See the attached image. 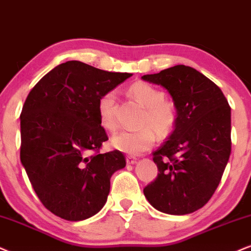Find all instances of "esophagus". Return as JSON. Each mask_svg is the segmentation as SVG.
<instances>
[{
  "mask_svg": "<svg viewBox=\"0 0 251 251\" xmlns=\"http://www.w3.org/2000/svg\"><path fill=\"white\" fill-rule=\"evenodd\" d=\"M126 163L127 164H134L136 163V158L133 156H126Z\"/></svg>",
  "mask_w": 251,
  "mask_h": 251,
  "instance_id": "esophagus-1",
  "label": "esophagus"
}]
</instances>
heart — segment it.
<instances>
[{
	"label": "heart",
	"mask_w": 251,
	"mask_h": 251,
	"mask_svg": "<svg viewBox=\"0 0 251 251\" xmlns=\"http://www.w3.org/2000/svg\"><path fill=\"white\" fill-rule=\"evenodd\" d=\"M128 94L133 100L145 107L140 123V129L133 132H119L111 139V145L117 151L129 155H140L153 147L157 133L161 138L170 135L176 127L178 113L174 100L164 97L161 89L148 82L138 81L129 85ZM97 112L100 125L106 131H115L116 94L110 90L100 97Z\"/></svg>",
	"instance_id": "obj_1"
}]
</instances>
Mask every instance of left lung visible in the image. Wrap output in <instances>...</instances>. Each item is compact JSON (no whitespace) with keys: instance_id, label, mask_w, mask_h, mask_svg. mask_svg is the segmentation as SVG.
<instances>
[{"instance_id":"1","label":"left lung","mask_w":251,"mask_h":251,"mask_svg":"<svg viewBox=\"0 0 251 251\" xmlns=\"http://www.w3.org/2000/svg\"><path fill=\"white\" fill-rule=\"evenodd\" d=\"M141 78L166 88L178 113L175 129L153 153L158 173L145 197L163 213H192L213 196L229 160L230 106L214 82L189 66Z\"/></svg>"}]
</instances>
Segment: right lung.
<instances>
[{"label": "right lung", "mask_w": 251, "mask_h": 251, "mask_svg": "<svg viewBox=\"0 0 251 251\" xmlns=\"http://www.w3.org/2000/svg\"><path fill=\"white\" fill-rule=\"evenodd\" d=\"M129 76L67 61L28 93L21 113V162L38 198L53 214L80 221L105 205L111 176L126 161L119 151L100 153L109 138L97 103Z\"/></svg>", "instance_id": "obj_1"}]
</instances>
